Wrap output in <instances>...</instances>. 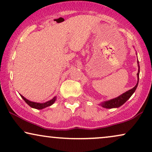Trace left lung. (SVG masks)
Listing matches in <instances>:
<instances>
[{
  "label": "left lung",
  "instance_id": "obj_1",
  "mask_svg": "<svg viewBox=\"0 0 152 152\" xmlns=\"http://www.w3.org/2000/svg\"><path fill=\"white\" fill-rule=\"evenodd\" d=\"M137 64H138V72H137V84L135 85L134 88H133L131 90L126 91V92L123 93L122 94H121L120 96L118 97H116V98L113 99H110L109 101H106V102H104L101 104L100 105L102 107L106 108H118L124 104L125 102H126L127 100L129 99L130 97L132 96V94L134 93V92L136 90L137 84H138L139 81V74H140V66H139V62L138 60H137Z\"/></svg>",
  "mask_w": 152,
  "mask_h": 152
}]
</instances>
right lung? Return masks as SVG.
<instances>
[{"mask_svg": "<svg viewBox=\"0 0 152 152\" xmlns=\"http://www.w3.org/2000/svg\"><path fill=\"white\" fill-rule=\"evenodd\" d=\"M20 95H21L22 99H23L26 102V104L29 105V106L31 107V108H35V109H39V110H40V109H43L44 108H46V107H48V106H51L52 104H54V102H55L56 100V96H55V97H53V98L51 100L48 101V102H46L45 103H42V104H41V103L30 102V101L28 100L27 99H26L25 97L22 96L21 94H20Z\"/></svg>", "mask_w": 152, "mask_h": 152, "instance_id": "1", "label": "right lung"}]
</instances>
